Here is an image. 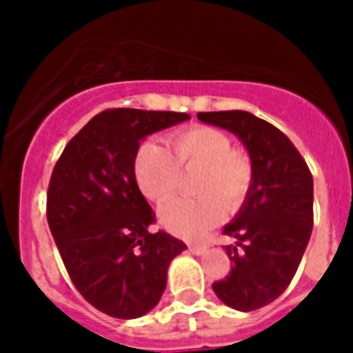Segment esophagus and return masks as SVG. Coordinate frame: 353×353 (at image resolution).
<instances>
[{
  "label": "esophagus",
  "mask_w": 353,
  "mask_h": 353,
  "mask_svg": "<svg viewBox=\"0 0 353 353\" xmlns=\"http://www.w3.org/2000/svg\"><path fill=\"white\" fill-rule=\"evenodd\" d=\"M188 249H190L194 254H203V252H207V245H205V243H188Z\"/></svg>",
  "instance_id": "1"
}]
</instances>
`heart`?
I'll use <instances>...</instances> for the list:
<instances>
[{"instance_id": "obj_1", "label": "heart", "mask_w": 353, "mask_h": 353, "mask_svg": "<svg viewBox=\"0 0 353 353\" xmlns=\"http://www.w3.org/2000/svg\"><path fill=\"white\" fill-rule=\"evenodd\" d=\"M170 148L157 141L139 146L133 172L141 192L154 203H165L181 185V172L198 174L192 190L199 196L179 198L161 210V223L183 238H201L247 199L254 181V166L232 139L214 126H192L174 133Z\"/></svg>"}]
</instances>
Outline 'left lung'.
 <instances>
[{"label":"left lung","mask_w":353,"mask_h":353,"mask_svg":"<svg viewBox=\"0 0 353 353\" xmlns=\"http://www.w3.org/2000/svg\"><path fill=\"white\" fill-rule=\"evenodd\" d=\"M198 119L240 137L251 155L254 181L236 220L223 234L232 268L212 290L221 302L252 312L279 299L295 276L313 229V177L295 144L252 113H198Z\"/></svg>","instance_id":"8db88e82"}]
</instances>
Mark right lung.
Listing matches in <instances>:
<instances>
[{
	"instance_id": "obj_1",
	"label": "right lung",
	"mask_w": 353,
	"mask_h": 353,
	"mask_svg": "<svg viewBox=\"0 0 353 353\" xmlns=\"http://www.w3.org/2000/svg\"><path fill=\"white\" fill-rule=\"evenodd\" d=\"M187 113L112 108L63 148L47 188V221L79 293L115 319H137L159 302L166 271L187 245L165 231L135 181L139 141L187 121Z\"/></svg>"
}]
</instances>
